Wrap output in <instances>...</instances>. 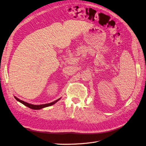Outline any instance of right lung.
<instances>
[{"mask_svg": "<svg viewBox=\"0 0 146 146\" xmlns=\"http://www.w3.org/2000/svg\"><path fill=\"white\" fill-rule=\"evenodd\" d=\"M15 98L17 101H19V102H21V103H22L23 104H24V105H25L26 107H29V108H31V109H33V110H40V109L43 108L49 107V106H51V105H53L54 104H55L56 102H58V101L60 99H58V100H56L55 101L53 102L49 103V104H42V105H33V104H30L25 102L19 99L18 98H16L15 96Z\"/></svg>", "mask_w": 146, "mask_h": 146, "instance_id": "1", "label": "right lung"}]
</instances>
